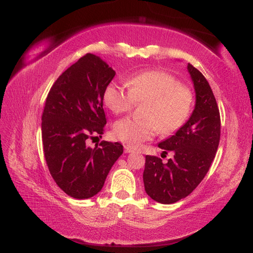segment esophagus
Returning a JSON list of instances; mask_svg holds the SVG:
<instances>
[{"instance_id":"esophagus-1","label":"esophagus","mask_w":253,"mask_h":253,"mask_svg":"<svg viewBox=\"0 0 253 253\" xmlns=\"http://www.w3.org/2000/svg\"><path fill=\"white\" fill-rule=\"evenodd\" d=\"M124 148H125V153H132V152H134V150L132 147H130V146H128V145H125L124 146Z\"/></svg>"}]
</instances>
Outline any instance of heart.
<instances>
[{
	"label": "heart",
	"instance_id": "heart-1",
	"mask_svg": "<svg viewBox=\"0 0 253 253\" xmlns=\"http://www.w3.org/2000/svg\"><path fill=\"white\" fill-rule=\"evenodd\" d=\"M128 87L115 82L105 89L103 101L114 113H124L143 103L144 119L124 118L114 124L115 137L130 147H139L160 131L172 134L188 121L194 94L186 84L166 70L152 69L132 76Z\"/></svg>",
	"mask_w": 253,
	"mask_h": 253
}]
</instances>
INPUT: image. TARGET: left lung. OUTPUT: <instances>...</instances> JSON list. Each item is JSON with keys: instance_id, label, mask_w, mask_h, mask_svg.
Wrapping results in <instances>:
<instances>
[{"instance_id": "obj_1", "label": "left lung", "mask_w": 253, "mask_h": 253, "mask_svg": "<svg viewBox=\"0 0 253 253\" xmlns=\"http://www.w3.org/2000/svg\"><path fill=\"white\" fill-rule=\"evenodd\" d=\"M196 89V108L188 122L158 144L174 156L163 164L156 156H145L143 182L146 193L161 204H172L197 188L210 170L220 141L219 108L209 82L199 69L188 64Z\"/></svg>"}]
</instances>
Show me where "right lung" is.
<instances>
[{
	"label": "right lung",
	"mask_w": 253,
	"mask_h": 253,
	"mask_svg": "<svg viewBox=\"0 0 253 253\" xmlns=\"http://www.w3.org/2000/svg\"><path fill=\"white\" fill-rule=\"evenodd\" d=\"M114 76L108 64L87 53L65 70L48 93L42 116L43 155L54 182L71 198L98 193L123 154L119 142L86 145L105 131L103 94Z\"/></svg>",
	"instance_id": "right-lung-1"
}]
</instances>
